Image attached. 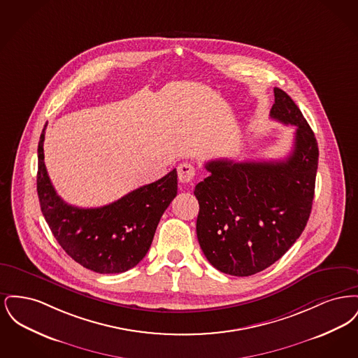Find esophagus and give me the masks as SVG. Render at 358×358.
<instances>
[{
  "label": "esophagus",
  "mask_w": 358,
  "mask_h": 358,
  "mask_svg": "<svg viewBox=\"0 0 358 358\" xmlns=\"http://www.w3.org/2000/svg\"><path fill=\"white\" fill-rule=\"evenodd\" d=\"M177 174H178L180 182L187 184V182H190L194 178L196 168L192 164H189V162H182L177 168Z\"/></svg>",
  "instance_id": "34e87169"
}]
</instances>
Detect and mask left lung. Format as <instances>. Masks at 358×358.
I'll use <instances>...</instances> for the list:
<instances>
[{"mask_svg": "<svg viewBox=\"0 0 358 358\" xmlns=\"http://www.w3.org/2000/svg\"><path fill=\"white\" fill-rule=\"evenodd\" d=\"M270 117L295 126L294 148L285 159L205 164L199 182L197 238L219 271L250 276L270 267L301 236L311 213L318 169V143L289 95L273 88Z\"/></svg>", "mask_w": 358, "mask_h": 358, "instance_id": "left-lung-1", "label": "left lung"}]
</instances>
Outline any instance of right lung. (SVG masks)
<instances>
[{
    "label": "right lung",
    "mask_w": 358,
    "mask_h": 358,
    "mask_svg": "<svg viewBox=\"0 0 358 358\" xmlns=\"http://www.w3.org/2000/svg\"><path fill=\"white\" fill-rule=\"evenodd\" d=\"M45 127L38 141L37 194L43 216L62 248L76 263L99 273H120L148 254L157 225L177 196V171L138 187L99 208H78L63 201L44 164Z\"/></svg>",
    "instance_id": "1"
}]
</instances>
